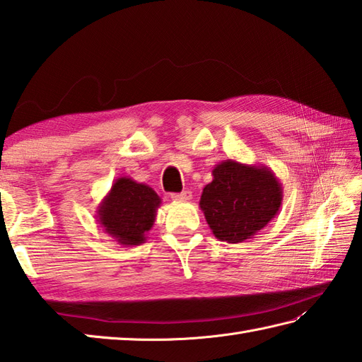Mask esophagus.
I'll return each mask as SVG.
<instances>
[{"label": "esophagus", "mask_w": 362, "mask_h": 362, "mask_svg": "<svg viewBox=\"0 0 362 362\" xmlns=\"http://www.w3.org/2000/svg\"><path fill=\"white\" fill-rule=\"evenodd\" d=\"M191 197H193V194H191V191H182V193H174L171 194V199L173 201H177V202H187V201H191Z\"/></svg>", "instance_id": "1"}]
</instances>
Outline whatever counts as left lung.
<instances>
[{
  "instance_id": "obj_1",
  "label": "left lung",
  "mask_w": 362,
  "mask_h": 362,
  "mask_svg": "<svg viewBox=\"0 0 362 362\" xmlns=\"http://www.w3.org/2000/svg\"><path fill=\"white\" fill-rule=\"evenodd\" d=\"M199 206L219 241L250 240L279 213L283 188L271 168L228 158L214 166Z\"/></svg>"
}]
</instances>
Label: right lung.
Returning a JSON list of instances; mask_svg holds the SVG:
<instances>
[{"label":"right lung","instance_id":"right-lung-1","mask_svg":"<svg viewBox=\"0 0 362 362\" xmlns=\"http://www.w3.org/2000/svg\"><path fill=\"white\" fill-rule=\"evenodd\" d=\"M160 196L146 183L118 177L96 209V221L104 233L121 245H140L156 222Z\"/></svg>","mask_w":362,"mask_h":362}]
</instances>
